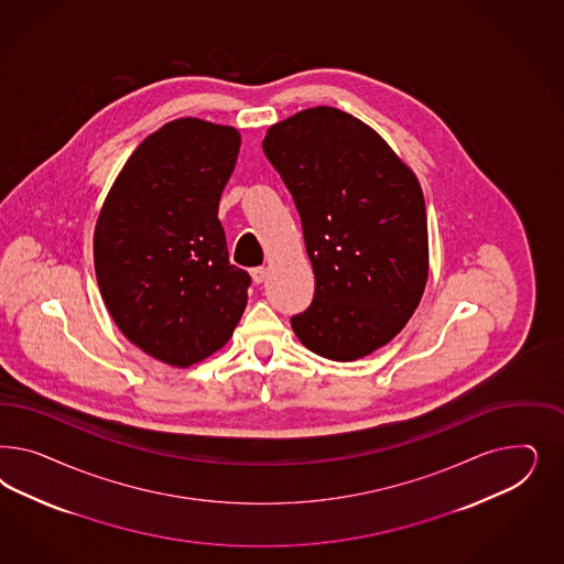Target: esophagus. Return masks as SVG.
I'll return each instance as SVG.
<instances>
[{"label": "esophagus", "mask_w": 564, "mask_h": 564, "mask_svg": "<svg viewBox=\"0 0 564 564\" xmlns=\"http://www.w3.org/2000/svg\"><path fill=\"white\" fill-rule=\"evenodd\" d=\"M250 274H252V281H254L257 285H260V283L264 281V276H267V269H264V267H257V269L250 271Z\"/></svg>", "instance_id": "34e87169"}]
</instances>
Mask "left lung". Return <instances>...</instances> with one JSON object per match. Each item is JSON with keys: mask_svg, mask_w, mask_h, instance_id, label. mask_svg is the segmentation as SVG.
Instances as JSON below:
<instances>
[{"mask_svg": "<svg viewBox=\"0 0 564 564\" xmlns=\"http://www.w3.org/2000/svg\"><path fill=\"white\" fill-rule=\"evenodd\" d=\"M262 151L293 196L316 279L293 333L323 358L370 356L408 325L426 288V205L415 173L370 126L335 107L274 123Z\"/></svg>", "mask_w": 564, "mask_h": 564, "instance_id": "obj_1", "label": "left lung"}]
</instances>
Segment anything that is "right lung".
<instances>
[{
    "label": "right lung",
    "instance_id": "1",
    "mask_svg": "<svg viewBox=\"0 0 564 564\" xmlns=\"http://www.w3.org/2000/svg\"><path fill=\"white\" fill-rule=\"evenodd\" d=\"M236 128L165 123L138 144L102 203L95 273L123 337L188 368L231 339L250 274L229 262L219 200L238 161Z\"/></svg>",
    "mask_w": 564,
    "mask_h": 564
}]
</instances>
